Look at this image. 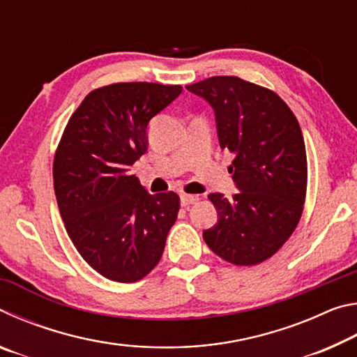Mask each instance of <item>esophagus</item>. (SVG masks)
<instances>
[{
	"label": "esophagus",
	"instance_id": "obj_1",
	"mask_svg": "<svg viewBox=\"0 0 357 357\" xmlns=\"http://www.w3.org/2000/svg\"><path fill=\"white\" fill-rule=\"evenodd\" d=\"M198 200H200V198L197 195H189V193H183V195H181V204H183V206H190V204L197 203Z\"/></svg>",
	"mask_w": 357,
	"mask_h": 357
}]
</instances>
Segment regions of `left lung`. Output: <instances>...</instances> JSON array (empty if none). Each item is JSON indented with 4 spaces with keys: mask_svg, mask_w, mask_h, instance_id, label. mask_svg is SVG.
Instances as JSON below:
<instances>
[{
    "mask_svg": "<svg viewBox=\"0 0 357 357\" xmlns=\"http://www.w3.org/2000/svg\"><path fill=\"white\" fill-rule=\"evenodd\" d=\"M214 108L220 148L234 154L228 172L239 193H209L219 214L203 239L215 255L253 266L274 255L298 227L307 192L304 137L279 96L239 77L185 86Z\"/></svg>",
    "mask_w": 357,
    "mask_h": 357,
    "instance_id": "obj_1",
    "label": "left lung"
}]
</instances>
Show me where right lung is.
<instances>
[{"label":"right lung","mask_w":357,"mask_h":357,"mask_svg":"<svg viewBox=\"0 0 357 357\" xmlns=\"http://www.w3.org/2000/svg\"><path fill=\"white\" fill-rule=\"evenodd\" d=\"M183 91L179 84L113 83L89 93L72 114L53 160L66 231L105 279L142 280L160 261L179 197L151 193L132 165L148 149V124Z\"/></svg>","instance_id":"obj_1"}]
</instances>
